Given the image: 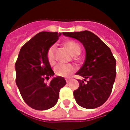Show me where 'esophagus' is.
I'll return each instance as SVG.
<instances>
[{"instance_id":"esophagus-1","label":"esophagus","mask_w":130,"mask_h":130,"mask_svg":"<svg viewBox=\"0 0 130 130\" xmlns=\"http://www.w3.org/2000/svg\"><path fill=\"white\" fill-rule=\"evenodd\" d=\"M65 80H66V82H67V83H69V82L71 81V79H66Z\"/></svg>"}]
</instances>
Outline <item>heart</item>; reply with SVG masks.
<instances>
[{
	"label": "heart",
	"mask_w": 130,
	"mask_h": 130,
	"mask_svg": "<svg viewBox=\"0 0 130 130\" xmlns=\"http://www.w3.org/2000/svg\"><path fill=\"white\" fill-rule=\"evenodd\" d=\"M65 45L69 49V51L73 55H78L81 52V48L79 45L74 41L69 40L65 42ZM55 52H56V46L52 45L47 51V59L48 63L51 65H54L56 63L55 58ZM75 70V67L71 64H63L60 63L55 67L54 71L58 76L61 77H67L71 73H73Z\"/></svg>",
	"instance_id": "b5f03b06"
}]
</instances>
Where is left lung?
I'll return each mask as SVG.
<instances>
[{"instance_id":"1","label":"left lung","mask_w":130,"mask_h":130,"mask_svg":"<svg viewBox=\"0 0 130 130\" xmlns=\"http://www.w3.org/2000/svg\"><path fill=\"white\" fill-rule=\"evenodd\" d=\"M67 37L79 40L86 50L85 61L76 74L79 88L73 92L76 103L85 109H95L107 101L116 76V61L107 46L90 31L64 32Z\"/></svg>"}]
</instances>
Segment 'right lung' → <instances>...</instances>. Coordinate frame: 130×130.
<instances>
[{"label":"right lung","mask_w":130,"mask_h":130,"mask_svg":"<svg viewBox=\"0 0 130 130\" xmlns=\"http://www.w3.org/2000/svg\"><path fill=\"white\" fill-rule=\"evenodd\" d=\"M61 33L41 31L21 47L15 63L16 84L23 101L36 110L44 111L57 104L59 91L66 84L56 76L48 84L44 81L55 75L47 59V51Z\"/></svg>","instance_id":"right-lung-1"}]
</instances>
